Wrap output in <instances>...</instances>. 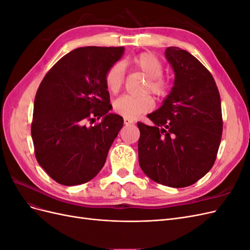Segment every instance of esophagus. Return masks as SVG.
<instances>
[{
	"label": "esophagus",
	"instance_id": "esophagus-1",
	"mask_svg": "<svg viewBox=\"0 0 250 250\" xmlns=\"http://www.w3.org/2000/svg\"><path fill=\"white\" fill-rule=\"evenodd\" d=\"M124 124H125V125H130V124H134V121H133V120H130V119L124 118Z\"/></svg>",
	"mask_w": 250,
	"mask_h": 250
}]
</instances>
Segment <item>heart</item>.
<instances>
[{
	"label": "heart",
	"mask_w": 250,
	"mask_h": 250,
	"mask_svg": "<svg viewBox=\"0 0 250 250\" xmlns=\"http://www.w3.org/2000/svg\"><path fill=\"white\" fill-rule=\"evenodd\" d=\"M135 69L148 77L146 90L158 97H164L170 89V81L164 76V63L153 53L144 52L132 59ZM125 82V67L122 62L113 63L105 74V85L110 93L116 94ZM154 107V101L150 95H123L113 102V109L127 119H135L142 113L149 112Z\"/></svg>",
	"instance_id": "1"
}]
</instances>
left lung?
Returning <instances> with one entry per match:
<instances>
[{"label":"left lung","instance_id":"1","mask_svg":"<svg viewBox=\"0 0 250 250\" xmlns=\"http://www.w3.org/2000/svg\"><path fill=\"white\" fill-rule=\"evenodd\" d=\"M166 57L175 79L162 106L138 122L140 167L157 184L188 187L211 169L220 146L221 100L208 70L186 50L169 47Z\"/></svg>","mask_w":250,"mask_h":250}]
</instances>
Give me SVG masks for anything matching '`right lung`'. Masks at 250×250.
<instances>
[{
    "label": "right lung",
    "mask_w": 250,
    "mask_h": 250,
    "mask_svg": "<svg viewBox=\"0 0 250 250\" xmlns=\"http://www.w3.org/2000/svg\"><path fill=\"white\" fill-rule=\"evenodd\" d=\"M123 53V47L75 49L51 67L37 89L31 124L35 157L60 185L93 179L123 127V118L109 113L105 85V74ZM100 117L101 123L86 125Z\"/></svg>",
    "instance_id": "add662e5"
}]
</instances>
